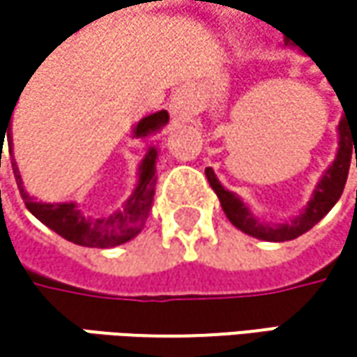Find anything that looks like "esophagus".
<instances>
[{"label": "esophagus", "instance_id": "esophagus-1", "mask_svg": "<svg viewBox=\"0 0 357 357\" xmlns=\"http://www.w3.org/2000/svg\"><path fill=\"white\" fill-rule=\"evenodd\" d=\"M194 93H192V89H178L176 93H174V97H172V101H169V111H172V115L179 119V121H188L192 115H194Z\"/></svg>", "mask_w": 357, "mask_h": 357}]
</instances>
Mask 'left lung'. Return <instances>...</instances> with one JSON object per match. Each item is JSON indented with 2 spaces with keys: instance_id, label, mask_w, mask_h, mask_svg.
I'll return each mask as SVG.
<instances>
[{
  "instance_id": "left-lung-1",
  "label": "left lung",
  "mask_w": 357,
  "mask_h": 357,
  "mask_svg": "<svg viewBox=\"0 0 357 357\" xmlns=\"http://www.w3.org/2000/svg\"><path fill=\"white\" fill-rule=\"evenodd\" d=\"M356 149V167H357V130H354V123H345V117L339 121V151H337V159L333 161V165L324 172V176L319 181L312 200L308 202L306 211L298 217H294L291 221L283 223V225H266L260 223L258 219L252 217L248 206L229 190H225L219 179L215 176V172L211 167H206V179L211 183V188L215 190V194L219 196V202L227 215V219L242 229L244 234H248L252 238L258 240H266V242H287V240H296L302 234H306L308 229H312L322 217L335 206V202L341 198L347 174H349V163H351V155Z\"/></svg>"
}]
</instances>
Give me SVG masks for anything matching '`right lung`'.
<instances>
[{"label":"right lung","mask_w":357,"mask_h":357,"mask_svg":"<svg viewBox=\"0 0 357 357\" xmlns=\"http://www.w3.org/2000/svg\"><path fill=\"white\" fill-rule=\"evenodd\" d=\"M167 121H169V113L167 111H157V113L144 117L142 121H138V126L134 130V136L136 138H149V136L157 134L161 128H165ZM8 130H10V121H8V128L3 132H0L1 138L6 136ZM1 149H3V144H1ZM8 151L12 155L10 132H8ZM155 159H157V151H155V146H151L146 157L142 159V165H140V172H138V185H136L132 198L126 202V206L121 211L107 215V217H99V219L84 217L74 202H57V204L36 202L33 196H29L24 192L22 179H20L14 159H12V169H14V178H16L20 196H22L26 208L35 215L40 223H45L49 229H53L57 236L66 238L72 244L86 246V248H113V246L126 244L132 238H136L140 234L149 213H151L155 185H157Z\"/></svg>","instance_id":"right-lung-1"}]
</instances>
